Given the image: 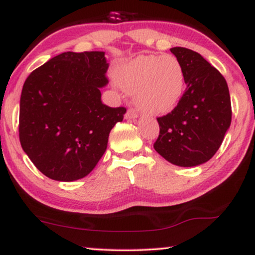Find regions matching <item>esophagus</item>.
I'll return each mask as SVG.
<instances>
[{
	"instance_id": "obj_1",
	"label": "esophagus",
	"mask_w": 255,
	"mask_h": 255,
	"mask_svg": "<svg viewBox=\"0 0 255 255\" xmlns=\"http://www.w3.org/2000/svg\"><path fill=\"white\" fill-rule=\"evenodd\" d=\"M137 117H138V114L135 113V110L133 109H128V113L125 114V118H127V120H135Z\"/></svg>"
}]
</instances>
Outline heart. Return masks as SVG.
Instances as JSON below:
<instances>
[{
	"instance_id": "obj_1",
	"label": "heart",
	"mask_w": 255,
	"mask_h": 255,
	"mask_svg": "<svg viewBox=\"0 0 255 255\" xmlns=\"http://www.w3.org/2000/svg\"><path fill=\"white\" fill-rule=\"evenodd\" d=\"M115 81L133 94L138 110L149 115H165L182 99L186 78L180 61L173 55L140 54L120 66Z\"/></svg>"
}]
</instances>
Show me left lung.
<instances>
[{
  "mask_svg": "<svg viewBox=\"0 0 255 255\" xmlns=\"http://www.w3.org/2000/svg\"><path fill=\"white\" fill-rule=\"evenodd\" d=\"M187 89L172 113L156 118L154 149L173 165L194 167L210 160L231 125V100L224 76L197 52L173 47Z\"/></svg>",
  "mask_w": 255,
  "mask_h": 255,
  "instance_id": "1",
  "label": "left lung"
}]
</instances>
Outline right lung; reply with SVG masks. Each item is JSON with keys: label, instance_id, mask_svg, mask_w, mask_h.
I'll list each match as a JSON object with an SVG mask.
<instances>
[{"label": "right lung", "instance_id": "right-lung-1", "mask_svg": "<svg viewBox=\"0 0 255 255\" xmlns=\"http://www.w3.org/2000/svg\"><path fill=\"white\" fill-rule=\"evenodd\" d=\"M108 67L104 52H65L24 82L19 140L45 176L62 182L82 179L106 152L111 128L127 113L101 100Z\"/></svg>", "mask_w": 255, "mask_h": 255}]
</instances>
